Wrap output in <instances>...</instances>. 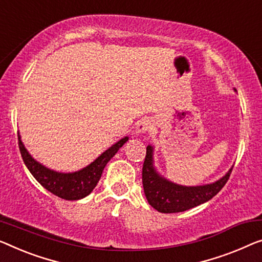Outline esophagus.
<instances>
[{
  "label": "esophagus",
  "instance_id": "1",
  "mask_svg": "<svg viewBox=\"0 0 262 262\" xmlns=\"http://www.w3.org/2000/svg\"><path fill=\"white\" fill-rule=\"evenodd\" d=\"M153 127H154L153 121L146 118V119L140 120L138 124H136V132L141 133V134H144V133H148L153 129Z\"/></svg>",
  "mask_w": 262,
  "mask_h": 262
}]
</instances>
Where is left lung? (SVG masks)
Masks as SVG:
<instances>
[{"label":"left lung","instance_id":"obj_1","mask_svg":"<svg viewBox=\"0 0 262 262\" xmlns=\"http://www.w3.org/2000/svg\"><path fill=\"white\" fill-rule=\"evenodd\" d=\"M231 168L224 178L209 185L187 187L173 183L162 178L154 168L153 147H147L142 167V185L146 198L153 208L160 213H179L205 204L220 192L228 181Z\"/></svg>","mask_w":262,"mask_h":262}]
</instances>
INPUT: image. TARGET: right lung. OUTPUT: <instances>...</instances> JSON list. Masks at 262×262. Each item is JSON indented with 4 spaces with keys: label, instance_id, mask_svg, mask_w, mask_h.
<instances>
[{
    "label": "right lung",
    "instance_id": "obj_1",
    "mask_svg": "<svg viewBox=\"0 0 262 262\" xmlns=\"http://www.w3.org/2000/svg\"><path fill=\"white\" fill-rule=\"evenodd\" d=\"M128 141V138L121 139L120 141L113 144L111 148L101 154L95 161L84 167L83 169L74 173H58V171L47 168L43 165L38 163L36 160L26 149L25 144L21 141L18 134V148L21 151L23 162L29 169L31 175L36 179L41 186L56 196L64 200H80L93 192L99 182L104 167L113 156H114L121 147Z\"/></svg>",
    "mask_w": 262,
    "mask_h": 262
}]
</instances>
